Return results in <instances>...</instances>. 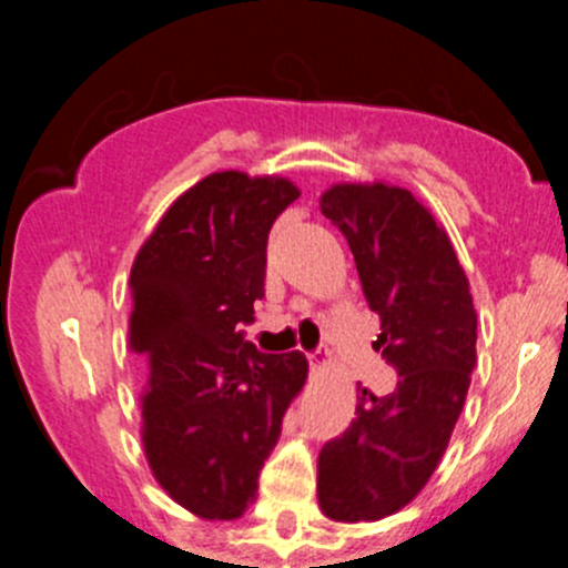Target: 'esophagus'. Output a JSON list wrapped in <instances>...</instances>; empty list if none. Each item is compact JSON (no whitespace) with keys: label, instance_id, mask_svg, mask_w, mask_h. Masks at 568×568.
Here are the masks:
<instances>
[{"label":"esophagus","instance_id":"obj_1","mask_svg":"<svg viewBox=\"0 0 568 568\" xmlns=\"http://www.w3.org/2000/svg\"><path fill=\"white\" fill-rule=\"evenodd\" d=\"M307 363H311L313 371H324L329 365V359H326L324 352H311L307 354Z\"/></svg>","mask_w":568,"mask_h":568}]
</instances>
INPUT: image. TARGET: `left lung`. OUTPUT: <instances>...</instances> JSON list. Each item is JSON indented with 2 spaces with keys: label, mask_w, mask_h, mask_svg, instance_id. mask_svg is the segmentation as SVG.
I'll return each mask as SVG.
<instances>
[{
  "label": "left lung",
  "mask_w": 568,
  "mask_h": 568,
  "mask_svg": "<svg viewBox=\"0 0 568 568\" xmlns=\"http://www.w3.org/2000/svg\"><path fill=\"white\" fill-rule=\"evenodd\" d=\"M321 214L352 247L382 321L374 346L398 371L390 395L363 390L357 417L318 454V506L335 523H374L417 497L443 459L475 368L467 274L432 211L390 183H335Z\"/></svg>",
  "instance_id": "8db88e82"
}]
</instances>
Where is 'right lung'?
<instances>
[{
  "mask_svg": "<svg viewBox=\"0 0 568 568\" xmlns=\"http://www.w3.org/2000/svg\"><path fill=\"white\" fill-rule=\"evenodd\" d=\"M296 197L288 178L205 175L131 266L142 445L159 486L203 519L247 511L307 379L305 354H263L242 332L263 296L268 231Z\"/></svg>",
  "mask_w": 568,
  "mask_h": 568,
  "instance_id": "obj_1",
  "label": "right lung"
}]
</instances>
